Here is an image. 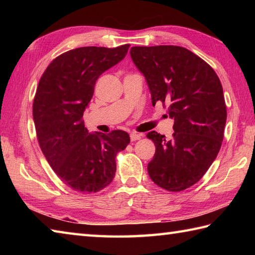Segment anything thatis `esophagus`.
Instances as JSON below:
<instances>
[{
	"label": "esophagus",
	"mask_w": 255,
	"mask_h": 255,
	"mask_svg": "<svg viewBox=\"0 0 255 255\" xmlns=\"http://www.w3.org/2000/svg\"><path fill=\"white\" fill-rule=\"evenodd\" d=\"M140 138H141V134L136 133V132L130 133V140H131V141H136V140H139Z\"/></svg>",
	"instance_id": "1"
}]
</instances>
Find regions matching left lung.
Here are the masks:
<instances>
[{
    "label": "left lung",
    "mask_w": 255,
    "mask_h": 255,
    "mask_svg": "<svg viewBox=\"0 0 255 255\" xmlns=\"http://www.w3.org/2000/svg\"><path fill=\"white\" fill-rule=\"evenodd\" d=\"M130 56L152 105L167 103L174 119L171 139L147 133L155 144L149 176L166 191L181 192L203 177L220 150L227 119L223 86L214 69L186 48L132 47Z\"/></svg>",
    "instance_id": "1"
}]
</instances>
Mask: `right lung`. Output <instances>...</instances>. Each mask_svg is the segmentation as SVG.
I'll use <instances>...</instances> for the list:
<instances>
[{"label":"right lung","instance_id":"right-lung-1","mask_svg":"<svg viewBox=\"0 0 255 255\" xmlns=\"http://www.w3.org/2000/svg\"><path fill=\"white\" fill-rule=\"evenodd\" d=\"M130 45L81 47L62 53L40 78L32 116L38 142L56 174L74 191L96 193L112 183L126 131L89 132L83 114L102 73L121 62Z\"/></svg>","mask_w":255,"mask_h":255}]
</instances>
